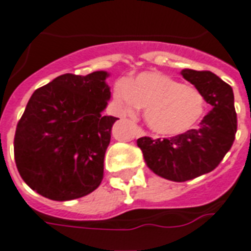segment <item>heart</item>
Segmentation results:
<instances>
[{"label": "heart", "instance_id": "obj_1", "mask_svg": "<svg viewBox=\"0 0 251 251\" xmlns=\"http://www.w3.org/2000/svg\"><path fill=\"white\" fill-rule=\"evenodd\" d=\"M113 96L126 113L145 108L150 129L163 135H177L194 127L206 106L197 88L156 72L142 73L127 82L120 80L114 86Z\"/></svg>", "mask_w": 251, "mask_h": 251}]
</instances>
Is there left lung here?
I'll use <instances>...</instances> for the list:
<instances>
[{
	"label": "left lung",
	"instance_id": "8db88e82",
	"mask_svg": "<svg viewBox=\"0 0 251 251\" xmlns=\"http://www.w3.org/2000/svg\"><path fill=\"white\" fill-rule=\"evenodd\" d=\"M181 74L194 84L212 109L203 117L198 129L164 139L142 137L137 141L147 167L176 182L214 171L230 150L237 131L232 87L207 70L183 69Z\"/></svg>",
	"mask_w": 251,
	"mask_h": 251
}]
</instances>
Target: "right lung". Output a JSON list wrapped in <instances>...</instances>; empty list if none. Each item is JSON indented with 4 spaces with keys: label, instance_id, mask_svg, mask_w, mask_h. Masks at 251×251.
I'll use <instances>...</instances> for the list:
<instances>
[{
    "label": "right lung",
    "instance_id": "right-lung-1",
    "mask_svg": "<svg viewBox=\"0 0 251 251\" xmlns=\"http://www.w3.org/2000/svg\"><path fill=\"white\" fill-rule=\"evenodd\" d=\"M108 73L64 74L37 88L14 137L18 172L32 190L52 201L82 198L98 189L112 126L102 116Z\"/></svg>",
    "mask_w": 251,
    "mask_h": 251
}]
</instances>
